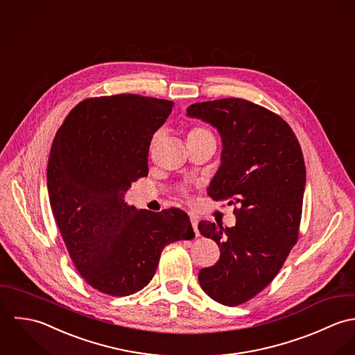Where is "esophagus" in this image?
<instances>
[{
	"label": "esophagus",
	"instance_id": "esophagus-1",
	"mask_svg": "<svg viewBox=\"0 0 355 355\" xmlns=\"http://www.w3.org/2000/svg\"><path fill=\"white\" fill-rule=\"evenodd\" d=\"M191 223H192V227H193V230H195V234H196V236H199V229H198V218H196V216H193V215H191Z\"/></svg>",
	"mask_w": 355,
	"mask_h": 355
}]
</instances>
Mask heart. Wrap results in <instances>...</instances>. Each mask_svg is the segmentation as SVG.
I'll list each match as a JSON object with an SVG mask.
<instances>
[{"label": "heart", "mask_w": 355, "mask_h": 355, "mask_svg": "<svg viewBox=\"0 0 355 355\" xmlns=\"http://www.w3.org/2000/svg\"><path fill=\"white\" fill-rule=\"evenodd\" d=\"M213 135L205 129V128H193L189 133H188V139H200V137H211Z\"/></svg>", "instance_id": "heart-1"}]
</instances>
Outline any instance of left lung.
Returning <instances> with one entry per match:
<instances>
[{
    "mask_svg": "<svg viewBox=\"0 0 355 355\" xmlns=\"http://www.w3.org/2000/svg\"><path fill=\"white\" fill-rule=\"evenodd\" d=\"M220 136V166L207 193L237 206L236 225L199 222V232L218 244L220 257L199 272L215 302L241 304L276 277L297 240L306 167L289 125L272 111L243 98L196 103L187 108Z\"/></svg>",
    "mask_w": 355,
    "mask_h": 355,
    "instance_id": "left-lung-1",
    "label": "left lung"
}]
</instances>
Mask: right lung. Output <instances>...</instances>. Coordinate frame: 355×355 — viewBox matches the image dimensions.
<instances>
[{
    "label": "right lung",
    "mask_w": 355,
    "mask_h": 355,
    "mask_svg": "<svg viewBox=\"0 0 355 355\" xmlns=\"http://www.w3.org/2000/svg\"><path fill=\"white\" fill-rule=\"evenodd\" d=\"M173 105L137 94L89 98L72 110L52 144V213L79 275L107 295L142 289L163 248L195 236L178 209L139 211L125 202L132 184L148 175L150 140Z\"/></svg>",
    "instance_id": "add662e5"
}]
</instances>
